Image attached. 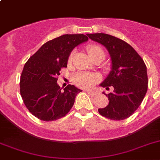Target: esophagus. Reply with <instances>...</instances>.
<instances>
[{
	"instance_id": "esophagus-1",
	"label": "esophagus",
	"mask_w": 160,
	"mask_h": 160,
	"mask_svg": "<svg viewBox=\"0 0 160 160\" xmlns=\"http://www.w3.org/2000/svg\"><path fill=\"white\" fill-rule=\"evenodd\" d=\"M87 93H88V94L90 95V96H94V95H95V92H93V91L88 90L87 91Z\"/></svg>"
}]
</instances>
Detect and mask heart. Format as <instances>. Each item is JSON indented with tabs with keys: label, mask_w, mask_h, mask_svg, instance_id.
Listing matches in <instances>:
<instances>
[{
	"label": "heart",
	"mask_w": 160,
	"mask_h": 160,
	"mask_svg": "<svg viewBox=\"0 0 160 160\" xmlns=\"http://www.w3.org/2000/svg\"><path fill=\"white\" fill-rule=\"evenodd\" d=\"M88 52L89 56L91 58H93L96 56L100 55V54H103V49L100 48V46L96 45V44H92L88 47ZM75 51H72L71 52L68 58V61L71 62L72 60V57L74 56ZM100 77L96 74H92V73H88V72H79L77 73L73 77V81L75 83L78 85L79 87L81 88H90L95 83L99 80Z\"/></svg>",
	"instance_id": "heart-1"
}]
</instances>
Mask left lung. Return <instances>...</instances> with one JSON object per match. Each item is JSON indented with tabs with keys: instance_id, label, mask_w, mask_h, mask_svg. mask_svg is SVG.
<instances>
[{
	"instance_id": "obj_1",
	"label": "left lung",
	"mask_w": 160,
	"mask_h": 160,
	"mask_svg": "<svg viewBox=\"0 0 160 160\" xmlns=\"http://www.w3.org/2000/svg\"><path fill=\"white\" fill-rule=\"evenodd\" d=\"M87 36L107 48L112 61L110 72L100 86L107 90L112 86L113 92H103L109 103L98 112L113 120L127 119L139 107L148 90V73L143 59L130 44L117 37L105 33Z\"/></svg>"
}]
</instances>
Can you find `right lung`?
<instances>
[{"instance_id":"1","label":"right lung","mask_w":160,"mask_h":160,"mask_svg":"<svg viewBox=\"0 0 160 160\" xmlns=\"http://www.w3.org/2000/svg\"><path fill=\"white\" fill-rule=\"evenodd\" d=\"M83 34H65L46 42L25 63L20 80L21 95L32 114L44 121L62 118L82 90L68 84L62 89L57 77L67 67L71 52L88 41Z\"/></svg>"}]
</instances>
